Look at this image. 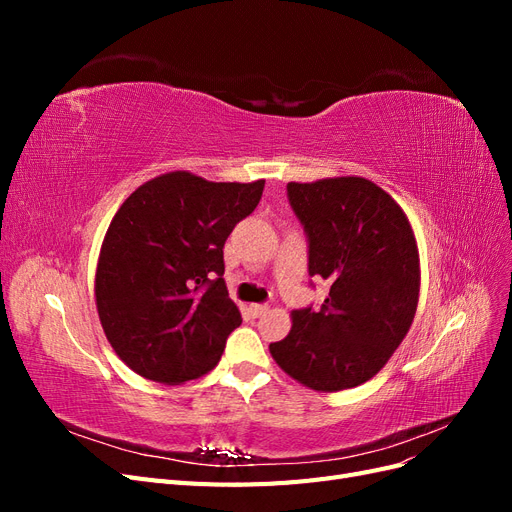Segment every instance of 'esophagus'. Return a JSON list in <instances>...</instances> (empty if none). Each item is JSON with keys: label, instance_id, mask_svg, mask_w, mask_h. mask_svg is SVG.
I'll return each mask as SVG.
<instances>
[{"label": "esophagus", "instance_id": "esophagus-1", "mask_svg": "<svg viewBox=\"0 0 512 512\" xmlns=\"http://www.w3.org/2000/svg\"><path fill=\"white\" fill-rule=\"evenodd\" d=\"M267 312H269V307H267V305H258V303L250 305V314H252V318H260L262 314H267Z\"/></svg>", "mask_w": 512, "mask_h": 512}]
</instances>
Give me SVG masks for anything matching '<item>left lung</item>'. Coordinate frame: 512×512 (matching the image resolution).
Returning <instances> with one entry per match:
<instances>
[{
    "label": "left lung",
    "mask_w": 512,
    "mask_h": 512,
    "mask_svg": "<svg viewBox=\"0 0 512 512\" xmlns=\"http://www.w3.org/2000/svg\"><path fill=\"white\" fill-rule=\"evenodd\" d=\"M288 198L309 237V275L331 290L318 312H292L290 333L269 350L307 389L346 391L374 378L412 327L421 290L414 230L365 177L290 181Z\"/></svg>",
    "instance_id": "8db88e82"
}]
</instances>
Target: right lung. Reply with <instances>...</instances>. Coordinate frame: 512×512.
<instances>
[{
  "label": "right lung",
  "instance_id": "1",
  "mask_svg": "<svg viewBox=\"0 0 512 512\" xmlns=\"http://www.w3.org/2000/svg\"><path fill=\"white\" fill-rule=\"evenodd\" d=\"M265 179L207 181L173 170L136 188L108 224L96 307L108 344L138 376L183 384L220 363L241 312L224 282V243L260 203Z\"/></svg>",
  "mask_w": 512,
  "mask_h": 512
}]
</instances>
